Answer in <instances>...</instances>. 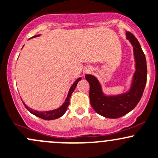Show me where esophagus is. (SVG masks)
Masks as SVG:
<instances>
[{"label": "esophagus", "instance_id": "34e87169", "mask_svg": "<svg viewBox=\"0 0 158 158\" xmlns=\"http://www.w3.org/2000/svg\"><path fill=\"white\" fill-rule=\"evenodd\" d=\"M90 70L89 69V68H88V69L85 70V73H88V72H90Z\"/></svg>", "mask_w": 158, "mask_h": 158}]
</instances>
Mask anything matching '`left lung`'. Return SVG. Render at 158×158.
<instances>
[{
	"instance_id": "left-lung-1",
	"label": "left lung",
	"mask_w": 158,
	"mask_h": 158,
	"mask_svg": "<svg viewBox=\"0 0 158 158\" xmlns=\"http://www.w3.org/2000/svg\"><path fill=\"white\" fill-rule=\"evenodd\" d=\"M126 37L134 47L136 71L132 84L126 94L113 97H106L103 94L101 86L97 78L86 74L85 78L90 84V104L98 114L110 118H117L127 114L137 106L142 97L147 82V64L145 55L140 43L132 33L126 32Z\"/></svg>"
}]
</instances>
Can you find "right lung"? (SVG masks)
I'll use <instances>...</instances> for the list:
<instances>
[{
	"label": "right lung",
	"instance_id": "1",
	"mask_svg": "<svg viewBox=\"0 0 158 158\" xmlns=\"http://www.w3.org/2000/svg\"><path fill=\"white\" fill-rule=\"evenodd\" d=\"M35 36H36V35H35V36H33V37H35ZM81 77H79L78 79L76 80L75 82L73 84V85L71 86V87L70 88L69 92H68V97L65 100V102L63 103V105L61 106V107H59V108L57 109V110H52V111L39 112V111H35V110H32V109L29 108L28 106H27L23 103L24 106H25L26 108H27L31 113H32L33 115H36V116L40 117V118H43V119H45V120L56 119V118H59V117H61V115H64V113H65L66 110H67L68 106H69V103H70L69 101H70V98H71V94H72L73 91L74 90V89L76 88V86H77V83L81 81Z\"/></svg>",
	"mask_w": 158,
	"mask_h": 158
}]
</instances>
